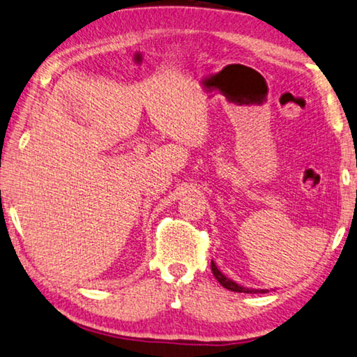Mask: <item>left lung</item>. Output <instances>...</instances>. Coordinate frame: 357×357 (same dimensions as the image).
I'll return each mask as SVG.
<instances>
[{
	"mask_svg": "<svg viewBox=\"0 0 357 357\" xmlns=\"http://www.w3.org/2000/svg\"><path fill=\"white\" fill-rule=\"evenodd\" d=\"M211 271H213V275H215V278L218 279V282H220V284L227 290L238 291V294H242V291H243V294H268V291H269L266 289H247V287L237 284V282H234L232 279L226 278V275L222 274L220 269H218V266L215 264V261H211Z\"/></svg>",
	"mask_w": 357,
	"mask_h": 357,
	"instance_id": "obj_1",
	"label": "left lung"
}]
</instances>
